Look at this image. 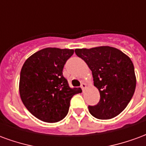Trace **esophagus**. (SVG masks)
Listing matches in <instances>:
<instances>
[{"label": "esophagus", "instance_id": "1", "mask_svg": "<svg viewBox=\"0 0 146 146\" xmlns=\"http://www.w3.org/2000/svg\"><path fill=\"white\" fill-rule=\"evenodd\" d=\"M86 87H87V85H86L85 83H82V84H81V85H80V88H81L82 90H84V89L86 88Z\"/></svg>", "mask_w": 146, "mask_h": 146}]
</instances>
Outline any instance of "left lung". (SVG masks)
I'll use <instances>...</instances> for the list:
<instances>
[{
    "label": "left lung",
    "mask_w": 146,
    "mask_h": 146,
    "mask_svg": "<svg viewBox=\"0 0 146 146\" xmlns=\"http://www.w3.org/2000/svg\"><path fill=\"white\" fill-rule=\"evenodd\" d=\"M92 70L94 85L100 93V100L89 112L95 118L112 119L124 110L136 87L135 68L131 58L117 48L101 46L90 49H75Z\"/></svg>",
    "instance_id": "left-lung-1"
}]
</instances>
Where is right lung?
Listing matches in <instances>:
<instances>
[{
  "mask_svg": "<svg viewBox=\"0 0 146 146\" xmlns=\"http://www.w3.org/2000/svg\"><path fill=\"white\" fill-rule=\"evenodd\" d=\"M73 49L46 48L27 58L22 67L19 94L27 110L44 122L55 123L66 116L73 95L82 92L71 88L62 75L64 65Z\"/></svg>",
  "mask_w": 146,
  "mask_h": 146,
  "instance_id": "add662e5",
  "label": "right lung"
}]
</instances>
